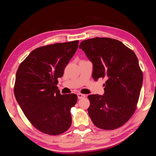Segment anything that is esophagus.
Masks as SVG:
<instances>
[{
    "instance_id": "esophagus-1",
    "label": "esophagus",
    "mask_w": 156,
    "mask_h": 156,
    "mask_svg": "<svg viewBox=\"0 0 156 156\" xmlns=\"http://www.w3.org/2000/svg\"><path fill=\"white\" fill-rule=\"evenodd\" d=\"M85 95L84 94H81V93H79L77 94V97L79 99H83L84 98H85Z\"/></svg>"
}]
</instances>
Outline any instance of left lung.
I'll return each mask as SVG.
<instances>
[{
  "mask_svg": "<svg viewBox=\"0 0 156 156\" xmlns=\"http://www.w3.org/2000/svg\"><path fill=\"white\" fill-rule=\"evenodd\" d=\"M93 64L94 81L105 79L103 96H88V115L98 128L117 129L128 121L139 101L143 75L134 52L110 37H94L79 45Z\"/></svg>",
  "mask_w": 156,
  "mask_h": 156,
  "instance_id": "1",
  "label": "left lung"
}]
</instances>
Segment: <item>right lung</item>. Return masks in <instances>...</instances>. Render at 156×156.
Here are the masks:
<instances>
[{"instance_id":"1","label":"right lung","mask_w":156,"mask_h":156,"mask_svg":"<svg viewBox=\"0 0 156 156\" xmlns=\"http://www.w3.org/2000/svg\"><path fill=\"white\" fill-rule=\"evenodd\" d=\"M78 44L75 40L36 48L17 69L13 89L16 100L32 125L44 133L62 134L72 124L70 111L77 96L62 95L56 85Z\"/></svg>"}]
</instances>
